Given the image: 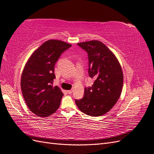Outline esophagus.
<instances>
[{"label": "esophagus", "instance_id": "obj_1", "mask_svg": "<svg viewBox=\"0 0 154 154\" xmlns=\"http://www.w3.org/2000/svg\"><path fill=\"white\" fill-rule=\"evenodd\" d=\"M67 92H68L69 94L70 95V94H72V90H69V91Z\"/></svg>", "mask_w": 154, "mask_h": 154}]
</instances>
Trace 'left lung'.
<instances>
[{
    "label": "left lung",
    "instance_id": "8db88e82",
    "mask_svg": "<svg viewBox=\"0 0 154 154\" xmlns=\"http://www.w3.org/2000/svg\"><path fill=\"white\" fill-rule=\"evenodd\" d=\"M88 56L89 76L94 78L91 87H85L84 97L75 100L84 114L96 117L112 109L120 97L123 75L114 54L98 40L78 43Z\"/></svg>",
    "mask_w": 154,
    "mask_h": 154
}]
</instances>
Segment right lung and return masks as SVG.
<instances>
[{
	"instance_id": "right-lung-1",
	"label": "right lung",
	"mask_w": 154,
	"mask_h": 154,
	"mask_svg": "<svg viewBox=\"0 0 154 154\" xmlns=\"http://www.w3.org/2000/svg\"><path fill=\"white\" fill-rule=\"evenodd\" d=\"M71 45L50 40L42 44L29 58L22 73L21 88L26 104L39 117L54 114L61 104L63 93L54 86V66Z\"/></svg>"
}]
</instances>
